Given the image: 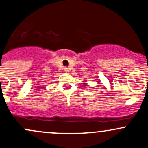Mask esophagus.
Wrapping results in <instances>:
<instances>
[{"label": "esophagus", "mask_w": 148, "mask_h": 148, "mask_svg": "<svg viewBox=\"0 0 148 148\" xmlns=\"http://www.w3.org/2000/svg\"><path fill=\"white\" fill-rule=\"evenodd\" d=\"M64 71L66 73H69V68H67V67H64Z\"/></svg>", "instance_id": "34e87169"}]
</instances>
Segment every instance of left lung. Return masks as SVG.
Masks as SVG:
<instances>
[{
    "mask_svg": "<svg viewBox=\"0 0 148 148\" xmlns=\"http://www.w3.org/2000/svg\"><path fill=\"white\" fill-rule=\"evenodd\" d=\"M85 82V83H83V84H84V86H87V85H86V84H87L86 83V81H85V82Z\"/></svg>",
    "mask_w": 148,
    "mask_h": 148,
    "instance_id": "obj_1",
    "label": "left lung"
}]
</instances>
